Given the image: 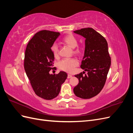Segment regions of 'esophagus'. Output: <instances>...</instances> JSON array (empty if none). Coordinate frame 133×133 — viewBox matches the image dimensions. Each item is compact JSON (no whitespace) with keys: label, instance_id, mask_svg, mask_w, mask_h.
Listing matches in <instances>:
<instances>
[{"label":"esophagus","instance_id":"34e87169","mask_svg":"<svg viewBox=\"0 0 133 133\" xmlns=\"http://www.w3.org/2000/svg\"><path fill=\"white\" fill-rule=\"evenodd\" d=\"M72 77V75L70 74H68V78L69 79V78H71Z\"/></svg>","mask_w":133,"mask_h":133}]
</instances>
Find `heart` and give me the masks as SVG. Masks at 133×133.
Masks as SVG:
<instances>
[{"label": "heart", "instance_id": "1", "mask_svg": "<svg viewBox=\"0 0 133 133\" xmlns=\"http://www.w3.org/2000/svg\"><path fill=\"white\" fill-rule=\"evenodd\" d=\"M62 42L69 47L73 48V52L75 54H80L82 53L83 48L82 46L78 45V40L74 35L72 34L66 35L62 38ZM51 50L54 57H57L59 55V48L57 44H54L51 47ZM78 65L79 61L76 58H65L59 62L58 67L61 70L71 73Z\"/></svg>", "mask_w": 133, "mask_h": 133}]
</instances>
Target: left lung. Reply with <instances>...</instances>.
Returning <instances> with one entry per match:
<instances>
[{"instance_id":"obj_1","label":"left lung","mask_w":133,"mask_h":133,"mask_svg":"<svg viewBox=\"0 0 133 133\" xmlns=\"http://www.w3.org/2000/svg\"><path fill=\"white\" fill-rule=\"evenodd\" d=\"M85 38L84 55L80 65L87 71L75 75L79 83L74 87L75 95L82 99H90L98 95L103 88L111 65L108 43L103 36L91 28L74 31Z\"/></svg>"}]
</instances>
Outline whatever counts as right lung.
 I'll return each instance as SVG.
<instances>
[{
    "instance_id": "right-lung-1",
    "label": "right lung",
    "mask_w": 133,
    "mask_h": 133,
    "mask_svg": "<svg viewBox=\"0 0 133 133\" xmlns=\"http://www.w3.org/2000/svg\"><path fill=\"white\" fill-rule=\"evenodd\" d=\"M60 35L59 32L43 30L36 33L28 42L24 57V69L36 95L46 100L57 97L67 74L60 71L50 74L54 56L51 47Z\"/></svg>"
}]
</instances>
